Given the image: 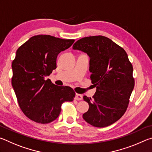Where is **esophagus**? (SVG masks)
Returning <instances> with one entry per match:
<instances>
[{
  "mask_svg": "<svg viewBox=\"0 0 152 152\" xmlns=\"http://www.w3.org/2000/svg\"><path fill=\"white\" fill-rule=\"evenodd\" d=\"M82 99V94H80L76 93V96L74 97V99L77 100V101H80V100H81Z\"/></svg>",
  "mask_w": 152,
  "mask_h": 152,
  "instance_id": "1",
  "label": "esophagus"
}]
</instances>
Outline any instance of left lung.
<instances>
[{
  "instance_id": "obj_1",
  "label": "left lung",
  "mask_w": 152,
  "mask_h": 152,
  "mask_svg": "<svg viewBox=\"0 0 152 152\" xmlns=\"http://www.w3.org/2000/svg\"><path fill=\"white\" fill-rule=\"evenodd\" d=\"M90 57L91 80L96 93L91 99L83 119L96 127H104L121 117L127 110L134 88L133 66L124 49L104 36L83 37L73 45Z\"/></svg>"
}]
</instances>
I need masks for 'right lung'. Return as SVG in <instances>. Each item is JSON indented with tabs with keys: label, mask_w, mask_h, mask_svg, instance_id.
I'll return each instance as SVG.
<instances>
[{
	"label": "right lung",
	"mask_w": 152,
	"mask_h": 152,
	"mask_svg": "<svg viewBox=\"0 0 152 152\" xmlns=\"http://www.w3.org/2000/svg\"><path fill=\"white\" fill-rule=\"evenodd\" d=\"M74 41L37 35L17 50L12 63V86L20 109L33 121L51 123L59 116L64 102L73 101L76 93L71 87L56 85L46 77L57 68L59 53Z\"/></svg>",
	"instance_id": "right-lung-1"
}]
</instances>
